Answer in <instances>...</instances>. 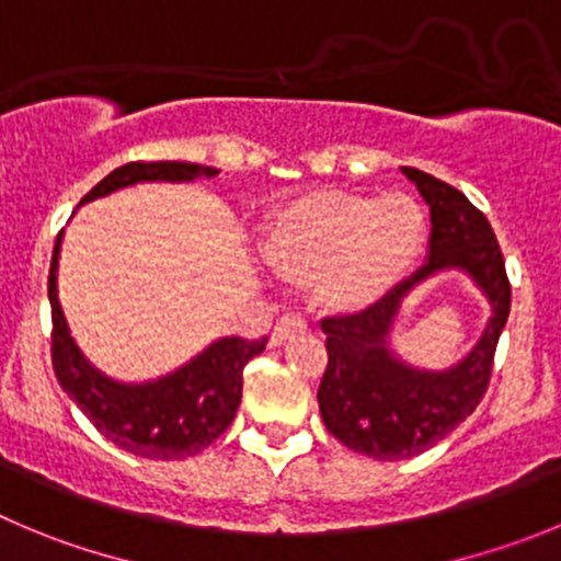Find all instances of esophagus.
<instances>
[{
  "instance_id": "esophagus-1",
  "label": "esophagus",
  "mask_w": 561,
  "mask_h": 561,
  "mask_svg": "<svg viewBox=\"0 0 561 561\" xmlns=\"http://www.w3.org/2000/svg\"><path fill=\"white\" fill-rule=\"evenodd\" d=\"M305 329H307L305 318L296 316V312H287V316H282L279 321H276L274 332H271V345H282L287 337H290V334L305 332Z\"/></svg>"
}]
</instances>
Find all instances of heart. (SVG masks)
Here are the masks:
<instances>
[{"label": "heart", "mask_w": 561, "mask_h": 561, "mask_svg": "<svg viewBox=\"0 0 561 561\" xmlns=\"http://www.w3.org/2000/svg\"><path fill=\"white\" fill-rule=\"evenodd\" d=\"M426 240L423 207L407 193L318 191L274 209L260 238L265 265L316 285L332 312H363L399 285Z\"/></svg>", "instance_id": "1"}]
</instances>
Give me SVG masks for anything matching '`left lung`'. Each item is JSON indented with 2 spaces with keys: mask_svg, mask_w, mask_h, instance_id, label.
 Wrapping results in <instances>:
<instances>
[{
  "mask_svg": "<svg viewBox=\"0 0 561 561\" xmlns=\"http://www.w3.org/2000/svg\"><path fill=\"white\" fill-rule=\"evenodd\" d=\"M401 171L415 182L432 213L428 260L368 310L321 323L329 352L318 387L323 423L343 446L381 462L417 457L479 407L512 305L504 254L484 213L448 182L417 169ZM454 267L477 282L494 316L480 343L457 366L448 371L412 369L389 348L400 301L417 284Z\"/></svg>",
  "mask_w": 561,
  "mask_h": 561,
  "instance_id": "left-lung-1",
  "label": "left lung"
}]
</instances>
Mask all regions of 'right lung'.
Wrapping results in <instances>:
<instances>
[{
  "mask_svg": "<svg viewBox=\"0 0 561 561\" xmlns=\"http://www.w3.org/2000/svg\"><path fill=\"white\" fill-rule=\"evenodd\" d=\"M218 171L196 162L157 160L127 162L110 171L80 204L107 196L138 182H193L216 176ZM57 234L49 268L51 305V365L57 381L75 399L88 421L124 451L146 459H185L204 451L213 439L227 432L243 396V368L251 357L263 354L265 340L221 337L174 374L144 385H124L93 368L71 337L60 298H57Z\"/></svg>",
  "mask_w": 561,
  "mask_h": 561,
  "instance_id": "add662e5",
  "label": "right lung"
}]
</instances>
